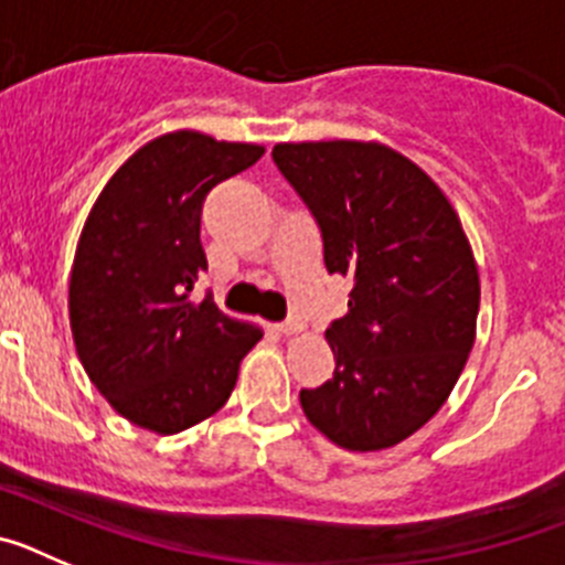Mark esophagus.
I'll return each mask as SVG.
<instances>
[{
    "label": "esophagus",
    "instance_id": "1",
    "mask_svg": "<svg viewBox=\"0 0 565 565\" xmlns=\"http://www.w3.org/2000/svg\"><path fill=\"white\" fill-rule=\"evenodd\" d=\"M277 331L282 333V337H297V333L306 331V322H302V319H299V317H288L286 322H279Z\"/></svg>",
    "mask_w": 565,
    "mask_h": 565
}]
</instances>
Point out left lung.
Masks as SVG:
<instances>
[{
    "mask_svg": "<svg viewBox=\"0 0 565 565\" xmlns=\"http://www.w3.org/2000/svg\"><path fill=\"white\" fill-rule=\"evenodd\" d=\"M271 158L317 217L328 271L353 279L326 331L337 371L299 391L302 411L344 450H387L441 411L472 351L469 239L430 174L384 143H277Z\"/></svg>",
    "mask_w": 565,
    "mask_h": 565,
    "instance_id": "obj_1",
    "label": "left lung"
}]
</instances>
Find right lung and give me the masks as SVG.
<instances>
[{
    "label": "right lung",
    "mask_w": 565,
    "mask_h": 565,
    "mask_svg": "<svg viewBox=\"0 0 565 565\" xmlns=\"http://www.w3.org/2000/svg\"><path fill=\"white\" fill-rule=\"evenodd\" d=\"M263 152L178 129L127 158L89 209L70 271L73 342L89 382L143 430L172 436L214 416L263 339L209 294L192 299L206 271L203 201Z\"/></svg>",
    "instance_id": "right-lung-1"
}]
</instances>
